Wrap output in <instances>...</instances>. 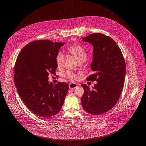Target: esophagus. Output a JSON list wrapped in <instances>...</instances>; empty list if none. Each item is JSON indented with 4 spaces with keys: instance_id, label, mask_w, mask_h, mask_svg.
Wrapping results in <instances>:
<instances>
[{
    "instance_id": "34e87169",
    "label": "esophagus",
    "mask_w": 146,
    "mask_h": 146,
    "mask_svg": "<svg viewBox=\"0 0 146 146\" xmlns=\"http://www.w3.org/2000/svg\"><path fill=\"white\" fill-rule=\"evenodd\" d=\"M68 86H69L70 89H74L78 87V85L74 82H71V83L69 84Z\"/></svg>"
}]
</instances>
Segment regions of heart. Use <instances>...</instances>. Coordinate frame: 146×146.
Returning <instances> with one entry per match:
<instances>
[{
  "mask_svg": "<svg viewBox=\"0 0 146 146\" xmlns=\"http://www.w3.org/2000/svg\"><path fill=\"white\" fill-rule=\"evenodd\" d=\"M67 50L73 56H74L79 62H82L86 60L87 57V53L85 48L79 44H72L68 47ZM65 61V57L64 54L61 52L57 53L56 57V62L57 66L58 68L62 67ZM65 77L71 80L77 79L76 75L72 72L68 71L65 74Z\"/></svg>",
  "mask_w": 146,
  "mask_h": 146,
  "instance_id": "1",
  "label": "heart"
}]
</instances>
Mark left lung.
I'll return each instance as SVG.
<instances>
[{"mask_svg":"<svg viewBox=\"0 0 146 146\" xmlns=\"http://www.w3.org/2000/svg\"><path fill=\"white\" fill-rule=\"evenodd\" d=\"M93 46V72L87 81H96L93 89L81 84L84 93L81 98L84 109L94 115L103 114L114 106L123 89L125 63L115 42L102 33H93L82 38Z\"/></svg>","mask_w":146,"mask_h":146,"instance_id":"left-lung-1","label":"left lung"}]
</instances>
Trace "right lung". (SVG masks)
I'll list each match as a JSON object with an SVG mask.
<instances>
[{
	"label": "right lung",
	"instance_id": "obj_1",
	"mask_svg": "<svg viewBox=\"0 0 146 146\" xmlns=\"http://www.w3.org/2000/svg\"><path fill=\"white\" fill-rule=\"evenodd\" d=\"M62 42L35 40L19 53L14 66V79L18 94L34 114L50 118L61 110L68 90L66 82L53 85L48 76L56 74V57Z\"/></svg>",
	"mask_w": 146,
	"mask_h": 146
}]
</instances>
